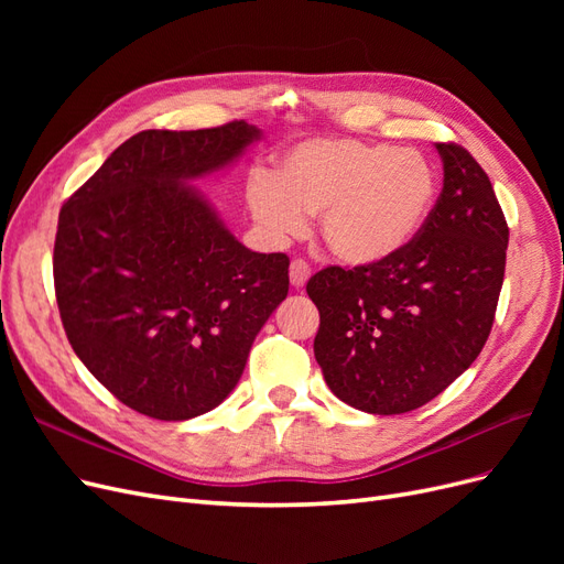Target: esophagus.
I'll return each mask as SVG.
<instances>
[{"label":"esophagus","instance_id":"34e87169","mask_svg":"<svg viewBox=\"0 0 564 564\" xmlns=\"http://www.w3.org/2000/svg\"><path fill=\"white\" fill-rule=\"evenodd\" d=\"M308 278H311V265L301 259L292 261V265H289V280H292V286L303 289Z\"/></svg>","mask_w":564,"mask_h":564}]
</instances>
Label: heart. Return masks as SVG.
<instances>
[{"label":"heart","instance_id":"heart-1","mask_svg":"<svg viewBox=\"0 0 564 564\" xmlns=\"http://www.w3.org/2000/svg\"><path fill=\"white\" fill-rule=\"evenodd\" d=\"M435 195V169L419 150L313 139L289 150L275 176H253L247 202L268 240L301 235L308 214H319L322 240L336 259L373 265L414 240Z\"/></svg>","mask_w":564,"mask_h":564}]
</instances>
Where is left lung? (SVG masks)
<instances>
[{
	"label": "left lung",
	"mask_w": 564,
	"mask_h": 564,
	"mask_svg": "<svg viewBox=\"0 0 564 564\" xmlns=\"http://www.w3.org/2000/svg\"><path fill=\"white\" fill-rule=\"evenodd\" d=\"M435 148L445 181L414 240L381 263L324 268L305 286L324 381L367 414L437 398L480 355L497 313L508 249L499 199L466 148Z\"/></svg>",
	"instance_id": "8db88e82"
}]
</instances>
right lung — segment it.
I'll return each instance as SVG.
<instances>
[{
    "label": "right lung",
    "mask_w": 564,
    "mask_h": 564,
    "mask_svg": "<svg viewBox=\"0 0 564 564\" xmlns=\"http://www.w3.org/2000/svg\"><path fill=\"white\" fill-rule=\"evenodd\" d=\"M259 139L247 122L148 129L63 204L54 284L67 340L133 412L160 421L212 412L286 299V256L235 240L191 185Z\"/></svg>",
    "instance_id": "obj_1"
}]
</instances>
